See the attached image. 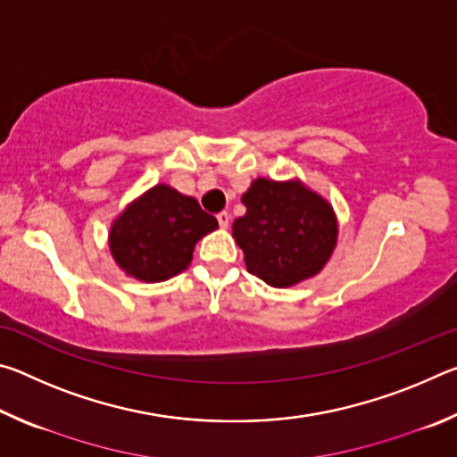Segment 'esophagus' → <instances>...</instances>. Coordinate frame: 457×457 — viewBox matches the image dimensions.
I'll list each match as a JSON object with an SVG mask.
<instances>
[{
  "mask_svg": "<svg viewBox=\"0 0 457 457\" xmlns=\"http://www.w3.org/2000/svg\"><path fill=\"white\" fill-rule=\"evenodd\" d=\"M218 223H220V228L226 229L229 226V213L228 212H220L218 213Z\"/></svg>",
  "mask_w": 457,
  "mask_h": 457,
  "instance_id": "obj_1",
  "label": "esophagus"
}]
</instances>
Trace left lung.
I'll use <instances>...</instances> for the list:
<instances>
[{"mask_svg": "<svg viewBox=\"0 0 457 457\" xmlns=\"http://www.w3.org/2000/svg\"><path fill=\"white\" fill-rule=\"evenodd\" d=\"M245 215L234 221V237L247 272L286 288L319 274L337 244L332 207L300 181L256 179L242 195Z\"/></svg>", "mask_w": 457, "mask_h": 457, "instance_id": "left-lung-1", "label": "left lung"}]
</instances>
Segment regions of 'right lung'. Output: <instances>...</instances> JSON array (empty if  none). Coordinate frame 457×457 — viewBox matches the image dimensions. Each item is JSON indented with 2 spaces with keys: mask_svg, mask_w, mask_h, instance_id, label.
<instances>
[{
  "mask_svg": "<svg viewBox=\"0 0 457 457\" xmlns=\"http://www.w3.org/2000/svg\"><path fill=\"white\" fill-rule=\"evenodd\" d=\"M215 228L218 220L201 210L197 199L154 185L114 221L111 252L129 276L161 282L183 272L193 247Z\"/></svg>",
  "mask_w": 457,
  "mask_h": 457,
  "instance_id": "1",
  "label": "right lung"
}]
</instances>
